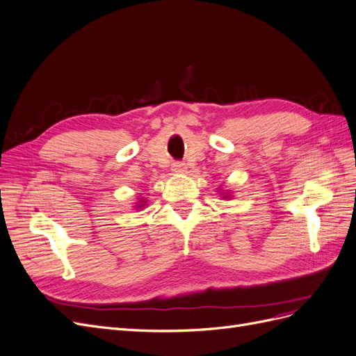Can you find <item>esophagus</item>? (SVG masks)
I'll list each match as a JSON object with an SVG mask.
<instances>
[{
    "label": "esophagus",
    "mask_w": 356,
    "mask_h": 356,
    "mask_svg": "<svg viewBox=\"0 0 356 356\" xmlns=\"http://www.w3.org/2000/svg\"><path fill=\"white\" fill-rule=\"evenodd\" d=\"M186 169H187V166H186V163H182V161H175V163L172 165V170H174L175 174H184Z\"/></svg>",
    "instance_id": "1"
}]
</instances>
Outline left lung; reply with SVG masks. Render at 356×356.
I'll list each match as a JSON object with an SVG mask.
<instances>
[{
    "label": "left lung",
    "mask_w": 356,
    "mask_h": 356,
    "mask_svg": "<svg viewBox=\"0 0 356 356\" xmlns=\"http://www.w3.org/2000/svg\"><path fill=\"white\" fill-rule=\"evenodd\" d=\"M221 196H222V199H230V197H232V191L224 190V191L221 193Z\"/></svg>",
    "instance_id": "1"
}]
</instances>
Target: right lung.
I'll return each mask as SVG.
<instances>
[{
    "instance_id": "right-lung-1",
    "label": "right lung",
    "mask_w": 356,
    "mask_h": 356,
    "mask_svg": "<svg viewBox=\"0 0 356 356\" xmlns=\"http://www.w3.org/2000/svg\"><path fill=\"white\" fill-rule=\"evenodd\" d=\"M145 204H147V200L145 199H138V202H135V209H143V208H145Z\"/></svg>"
}]
</instances>
